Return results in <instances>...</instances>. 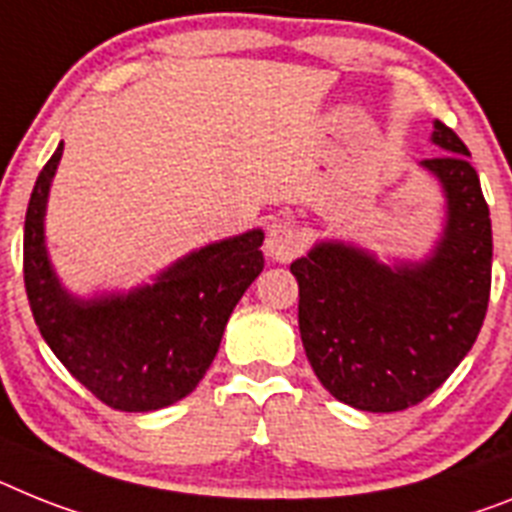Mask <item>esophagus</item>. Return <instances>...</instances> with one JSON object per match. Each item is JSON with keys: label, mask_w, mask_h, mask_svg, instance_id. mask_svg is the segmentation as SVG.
Instances as JSON below:
<instances>
[{"label": "esophagus", "mask_w": 512, "mask_h": 512, "mask_svg": "<svg viewBox=\"0 0 512 512\" xmlns=\"http://www.w3.org/2000/svg\"><path fill=\"white\" fill-rule=\"evenodd\" d=\"M302 249H304V236L302 231L296 229L294 223L281 221V223H273V226L268 229L265 252H268L273 260H278V263H289V260H294Z\"/></svg>", "instance_id": "esophagus-1"}]
</instances>
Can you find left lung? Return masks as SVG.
<instances>
[{"mask_svg":"<svg viewBox=\"0 0 512 512\" xmlns=\"http://www.w3.org/2000/svg\"><path fill=\"white\" fill-rule=\"evenodd\" d=\"M424 158L448 192V229L427 263L390 270L343 244L291 265L299 333L317 380L354 409L390 414L422 403L471 351L492 289V221L468 148L437 122Z\"/></svg>","mask_w":512,"mask_h":512,"instance_id":"1","label":"left lung"}]
</instances>
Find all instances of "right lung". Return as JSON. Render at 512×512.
<instances>
[{"mask_svg": "<svg viewBox=\"0 0 512 512\" xmlns=\"http://www.w3.org/2000/svg\"><path fill=\"white\" fill-rule=\"evenodd\" d=\"M62 145L30 192L23 276L38 330L70 375L111 409L156 411L203 380L223 328L263 270V231L184 257L158 283L130 296L75 302L59 289L44 247V210Z\"/></svg>", "mask_w": 512, "mask_h": 512, "instance_id": "add662e5", "label": "right lung"}]
</instances>
